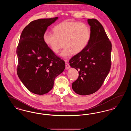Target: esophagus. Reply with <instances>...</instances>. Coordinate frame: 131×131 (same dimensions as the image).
<instances>
[{
	"label": "esophagus",
	"instance_id": "obj_1",
	"mask_svg": "<svg viewBox=\"0 0 131 131\" xmlns=\"http://www.w3.org/2000/svg\"><path fill=\"white\" fill-rule=\"evenodd\" d=\"M65 67H66L65 69H66V70H68V69H69L70 68V67L69 64L68 62H68V60H65Z\"/></svg>",
	"mask_w": 131,
	"mask_h": 131
}]
</instances>
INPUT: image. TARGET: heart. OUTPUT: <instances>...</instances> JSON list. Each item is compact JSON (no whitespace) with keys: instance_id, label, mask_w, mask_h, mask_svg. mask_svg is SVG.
I'll use <instances>...</instances> for the list:
<instances>
[{"instance_id":"b5f03b06","label":"heart","mask_w":131,"mask_h":131,"mask_svg":"<svg viewBox=\"0 0 131 131\" xmlns=\"http://www.w3.org/2000/svg\"><path fill=\"white\" fill-rule=\"evenodd\" d=\"M54 34L45 31L43 40L52 52L58 53L63 41L64 49L60 53L67 58L73 53L82 52L87 46L91 37V30L86 24L78 21H62L53 28Z\"/></svg>"}]
</instances>
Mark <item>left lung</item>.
Listing matches in <instances>:
<instances>
[{
    "label": "left lung",
    "mask_w": 131,
    "mask_h": 131,
    "mask_svg": "<svg viewBox=\"0 0 131 131\" xmlns=\"http://www.w3.org/2000/svg\"><path fill=\"white\" fill-rule=\"evenodd\" d=\"M91 37L84 50L70 61L72 68L79 71V76L72 83L77 94H92L100 89L110 72L112 44L104 29L95 19H88Z\"/></svg>",
    "instance_id": "obj_1"
}]
</instances>
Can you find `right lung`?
Returning a JSON list of instances; mask_svg holds the SVG:
<instances>
[{"mask_svg": "<svg viewBox=\"0 0 131 131\" xmlns=\"http://www.w3.org/2000/svg\"><path fill=\"white\" fill-rule=\"evenodd\" d=\"M58 18L39 19L31 22L22 31L16 54L17 73L22 83L35 94H45L53 86L56 77L65 68L64 61L52 52L43 35Z\"/></svg>", "mask_w": 131, "mask_h": 131, "instance_id": "obj_1", "label": "right lung"}]
</instances>
